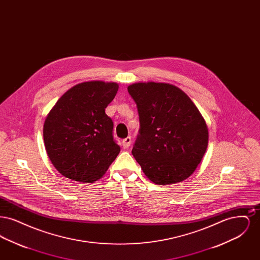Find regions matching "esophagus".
Returning a JSON list of instances; mask_svg holds the SVG:
<instances>
[{
	"instance_id": "esophagus-1",
	"label": "esophagus",
	"mask_w": 260,
	"mask_h": 260,
	"mask_svg": "<svg viewBox=\"0 0 260 260\" xmlns=\"http://www.w3.org/2000/svg\"><path fill=\"white\" fill-rule=\"evenodd\" d=\"M131 143H132V138L129 136L125 137L124 139H123V141H122V145H123V147L124 149L128 148L131 146Z\"/></svg>"
}]
</instances>
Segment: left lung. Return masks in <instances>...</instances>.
Masks as SVG:
<instances>
[{
    "label": "left lung",
    "instance_id": "1",
    "mask_svg": "<svg viewBox=\"0 0 260 260\" xmlns=\"http://www.w3.org/2000/svg\"><path fill=\"white\" fill-rule=\"evenodd\" d=\"M136 101L140 129L133 155L155 184L181 182L195 172L209 143L208 125L193 101L167 83L127 87Z\"/></svg>",
    "mask_w": 260,
    "mask_h": 260
}]
</instances>
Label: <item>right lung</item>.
<instances>
[{
  "mask_svg": "<svg viewBox=\"0 0 260 260\" xmlns=\"http://www.w3.org/2000/svg\"><path fill=\"white\" fill-rule=\"evenodd\" d=\"M117 83L90 81L68 89L47 115L44 142L53 167L75 181L100 179L119 155L113 122L105 108L115 98Z\"/></svg>",
  "mask_w": 260,
  "mask_h": 260,
  "instance_id": "obj_1",
  "label": "right lung"
}]
</instances>
